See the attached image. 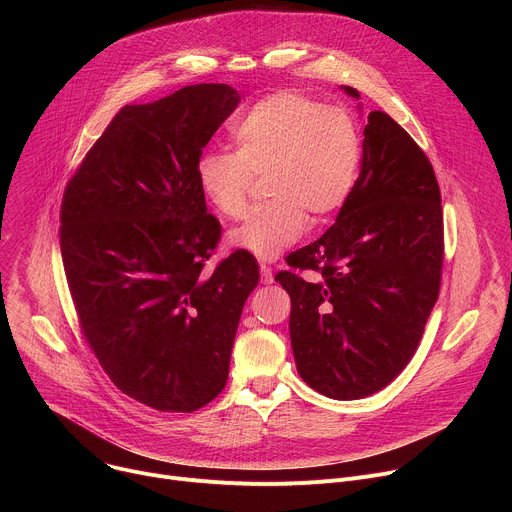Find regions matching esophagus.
Masks as SVG:
<instances>
[{
    "label": "esophagus",
    "mask_w": 512,
    "mask_h": 512,
    "mask_svg": "<svg viewBox=\"0 0 512 512\" xmlns=\"http://www.w3.org/2000/svg\"><path fill=\"white\" fill-rule=\"evenodd\" d=\"M259 271H261V281H263V283H273V271H271L269 265L261 263V265H259Z\"/></svg>",
    "instance_id": "obj_1"
}]
</instances>
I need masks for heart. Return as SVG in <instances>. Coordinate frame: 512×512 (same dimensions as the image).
Returning <instances> with one entry per match:
<instances>
[{
	"instance_id": "b5f03b06",
	"label": "heart",
	"mask_w": 512,
	"mask_h": 512,
	"mask_svg": "<svg viewBox=\"0 0 512 512\" xmlns=\"http://www.w3.org/2000/svg\"><path fill=\"white\" fill-rule=\"evenodd\" d=\"M235 154L206 152L196 164L204 200L229 221L249 206L253 178L269 202L229 233V243L263 261L277 259L306 227L336 212L350 196L362 139L352 115L291 91L253 103L233 125Z\"/></svg>"
}]
</instances>
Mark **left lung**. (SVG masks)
Wrapping results in <instances>:
<instances>
[{
	"mask_svg": "<svg viewBox=\"0 0 512 512\" xmlns=\"http://www.w3.org/2000/svg\"><path fill=\"white\" fill-rule=\"evenodd\" d=\"M358 99V91L344 87ZM444 263L442 194L433 166L387 113L371 111L360 174L336 223L279 271L291 298L300 377L330 399L387 387L411 360L437 302Z\"/></svg>",
	"mask_w": 512,
	"mask_h": 512,
	"instance_id": "obj_1",
	"label": "left lung"
}]
</instances>
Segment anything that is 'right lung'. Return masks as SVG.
<instances>
[{"instance_id":"right-lung-1","label":"right lung","mask_w":512,"mask_h":512,"mask_svg":"<svg viewBox=\"0 0 512 512\" xmlns=\"http://www.w3.org/2000/svg\"><path fill=\"white\" fill-rule=\"evenodd\" d=\"M237 105L216 83L127 105L64 188L60 253L81 332L115 387L158 411L192 413L225 389L259 283L241 249L202 273L221 223L196 164Z\"/></svg>"}]
</instances>
